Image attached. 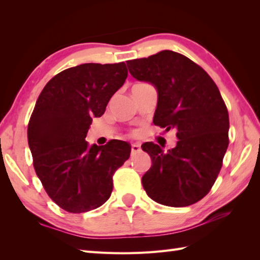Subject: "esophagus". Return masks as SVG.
I'll list each match as a JSON object with an SVG mask.
<instances>
[{
    "label": "esophagus",
    "instance_id": "obj_1",
    "mask_svg": "<svg viewBox=\"0 0 260 260\" xmlns=\"http://www.w3.org/2000/svg\"><path fill=\"white\" fill-rule=\"evenodd\" d=\"M141 150V146L139 143H132L131 145V154H136L138 152H140Z\"/></svg>",
    "mask_w": 260,
    "mask_h": 260
}]
</instances>
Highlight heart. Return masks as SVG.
Returning <instances> with one entry per match:
<instances>
[{
    "label": "heart",
    "instance_id": "b5f03b06",
    "mask_svg": "<svg viewBox=\"0 0 260 260\" xmlns=\"http://www.w3.org/2000/svg\"><path fill=\"white\" fill-rule=\"evenodd\" d=\"M136 134V132H132V135H135Z\"/></svg>",
    "mask_w": 260,
    "mask_h": 260
}]
</instances>
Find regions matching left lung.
Returning a JSON list of instances; mask_svg holds the SVG:
<instances>
[{"instance_id":"left-lung-1","label":"left lung","mask_w":260,"mask_h":260,"mask_svg":"<svg viewBox=\"0 0 260 260\" xmlns=\"http://www.w3.org/2000/svg\"><path fill=\"white\" fill-rule=\"evenodd\" d=\"M126 66L135 79L157 88L153 123L176 129L179 139L168 152L153 142L141 146L152 160L143 188L165 206L198 203L215 183L229 143V115L218 86L197 63L174 51L129 60Z\"/></svg>"}]
</instances>
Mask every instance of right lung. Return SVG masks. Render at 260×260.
Wrapping results in <instances>:
<instances>
[{"mask_svg":"<svg viewBox=\"0 0 260 260\" xmlns=\"http://www.w3.org/2000/svg\"><path fill=\"white\" fill-rule=\"evenodd\" d=\"M125 63H84L57 73L44 86L27 125L33 167L49 197L68 212L96 209L110 198L113 175L131 146L110 140L88 147L86 132L123 85Z\"/></svg>","mask_w":260,"mask_h":260,"instance_id":"obj_1","label":"right lung"}]
</instances>
